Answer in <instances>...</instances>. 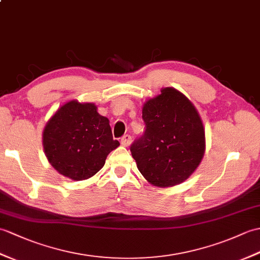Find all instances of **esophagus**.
Segmentation results:
<instances>
[{
	"label": "esophagus",
	"instance_id": "1",
	"mask_svg": "<svg viewBox=\"0 0 260 260\" xmlns=\"http://www.w3.org/2000/svg\"><path fill=\"white\" fill-rule=\"evenodd\" d=\"M131 143H132V137H131V135L126 134V135H124L122 138H120V144H122V146H124V147L129 146Z\"/></svg>",
	"mask_w": 260,
	"mask_h": 260
}]
</instances>
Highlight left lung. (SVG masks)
<instances>
[{
  "label": "left lung",
  "instance_id": "obj_1",
  "mask_svg": "<svg viewBox=\"0 0 260 260\" xmlns=\"http://www.w3.org/2000/svg\"><path fill=\"white\" fill-rule=\"evenodd\" d=\"M144 134L132 144L138 171L157 187L183 183L201 164L205 129L191 102L179 90L166 87L143 106Z\"/></svg>",
  "mask_w": 260,
  "mask_h": 260
}]
</instances>
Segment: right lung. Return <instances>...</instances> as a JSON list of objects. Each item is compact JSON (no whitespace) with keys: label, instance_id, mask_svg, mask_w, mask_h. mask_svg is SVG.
I'll list each match as a JSON object with an SVG mask.
<instances>
[{"label":"right lung","instance_id":"right-lung-1","mask_svg":"<svg viewBox=\"0 0 260 260\" xmlns=\"http://www.w3.org/2000/svg\"><path fill=\"white\" fill-rule=\"evenodd\" d=\"M119 146L113 140L108 118L93 103L71 101L46 123L43 147L50 164L65 177L84 180L104 166L107 155Z\"/></svg>","mask_w":260,"mask_h":260}]
</instances>
